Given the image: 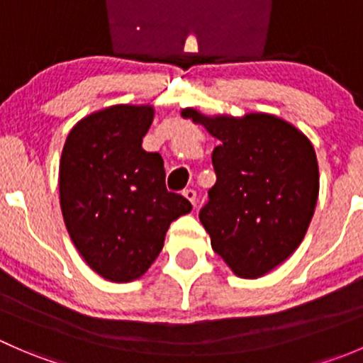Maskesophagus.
Here are the masks:
<instances>
[{"mask_svg":"<svg viewBox=\"0 0 363 363\" xmlns=\"http://www.w3.org/2000/svg\"><path fill=\"white\" fill-rule=\"evenodd\" d=\"M182 195H184L186 199H188L193 205H196V191H195V189H191V188L184 189V191H182Z\"/></svg>","mask_w":363,"mask_h":363,"instance_id":"obj_1","label":"esophagus"}]
</instances>
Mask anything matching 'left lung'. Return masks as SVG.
<instances>
[{
  "mask_svg": "<svg viewBox=\"0 0 363 363\" xmlns=\"http://www.w3.org/2000/svg\"><path fill=\"white\" fill-rule=\"evenodd\" d=\"M182 117L218 138L216 184L200 211L212 250L239 277L256 279L290 258L306 237L320 193L313 144L270 113Z\"/></svg>",
  "mask_w": 363,
  "mask_h": 363,
  "instance_id": "left-lung-1",
  "label": "left lung"
}]
</instances>
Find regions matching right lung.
Masks as SVG:
<instances>
[{
  "label": "right lung",
  "instance_id": "1",
  "mask_svg": "<svg viewBox=\"0 0 363 363\" xmlns=\"http://www.w3.org/2000/svg\"><path fill=\"white\" fill-rule=\"evenodd\" d=\"M151 105H112L80 119L60 161L65 225L87 265L112 283L147 272L172 221L191 211L164 186L163 158L142 149Z\"/></svg>",
  "mask_w": 363,
  "mask_h": 363
}]
</instances>
